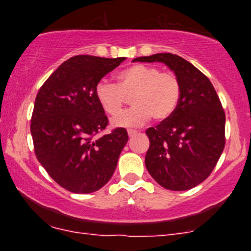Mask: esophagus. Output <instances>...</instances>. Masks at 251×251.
<instances>
[{"label": "esophagus", "instance_id": "esophagus-1", "mask_svg": "<svg viewBox=\"0 0 251 251\" xmlns=\"http://www.w3.org/2000/svg\"><path fill=\"white\" fill-rule=\"evenodd\" d=\"M137 132H138V131H136V130H132V129H129L128 130L129 137H133L135 135H137Z\"/></svg>", "mask_w": 251, "mask_h": 251}]
</instances>
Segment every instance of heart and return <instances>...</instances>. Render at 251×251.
Wrapping results in <instances>:
<instances>
[{
    "instance_id": "1",
    "label": "heart",
    "mask_w": 251,
    "mask_h": 251,
    "mask_svg": "<svg viewBox=\"0 0 251 251\" xmlns=\"http://www.w3.org/2000/svg\"><path fill=\"white\" fill-rule=\"evenodd\" d=\"M96 97L108 115H117L132 97L134 107L113 119V126L132 128L149 121H164L174 114L181 97V83L176 74L161 72L155 66L136 64L119 72L118 84L100 80L96 85Z\"/></svg>"
}]
</instances>
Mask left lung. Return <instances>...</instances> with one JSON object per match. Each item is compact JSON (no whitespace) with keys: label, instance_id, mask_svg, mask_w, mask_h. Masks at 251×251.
<instances>
[{"label":"left lung","instance_id":"left-lung-1","mask_svg":"<svg viewBox=\"0 0 251 251\" xmlns=\"http://www.w3.org/2000/svg\"><path fill=\"white\" fill-rule=\"evenodd\" d=\"M132 61L166 64L181 83L178 107L169 119L146 130L145 166L161 186L186 191L207 179L225 146V113L214 85L184 58L155 53Z\"/></svg>","mask_w":251,"mask_h":251}]
</instances>
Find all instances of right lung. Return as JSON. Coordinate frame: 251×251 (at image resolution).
I'll list each match as a JSON object with an SVG mask.
<instances>
[{"label":"right lung","instance_id":"1","mask_svg":"<svg viewBox=\"0 0 251 251\" xmlns=\"http://www.w3.org/2000/svg\"><path fill=\"white\" fill-rule=\"evenodd\" d=\"M125 59L74 56L64 61L37 92L30 120L35 155L65 190L92 193L114 174L129 137L125 128H116L96 138L108 119L95 90Z\"/></svg>","mask_w":251,"mask_h":251}]
</instances>
